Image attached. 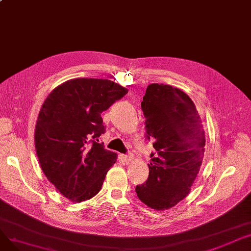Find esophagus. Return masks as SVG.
Listing matches in <instances>:
<instances>
[{
  "instance_id": "1",
  "label": "esophagus",
  "mask_w": 251,
  "mask_h": 251,
  "mask_svg": "<svg viewBox=\"0 0 251 251\" xmlns=\"http://www.w3.org/2000/svg\"><path fill=\"white\" fill-rule=\"evenodd\" d=\"M123 159H124V161L126 163H129V162H131V161L133 160V154H131V153L125 154V155H123Z\"/></svg>"
}]
</instances>
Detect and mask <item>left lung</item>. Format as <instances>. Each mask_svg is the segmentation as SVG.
<instances>
[{"mask_svg":"<svg viewBox=\"0 0 251 251\" xmlns=\"http://www.w3.org/2000/svg\"><path fill=\"white\" fill-rule=\"evenodd\" d=\"M146 137L153 138L150 175L137 185L138 199L164 210L185 199L203 160L205 135L191 99L179 88L152 83L141 101Z\"/></svg>","mask_w":251,"mask_h":251,"instance_id":"8db88e82","label":"left lung"}]
</instances>
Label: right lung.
Here are the masks:
<instances>
[{
	"label": "right lung",
	"instance_id": "1",
	"mask_svg": "<svg viewBox=\"0 0 251 251\" xmlns=\"http://www.w3.org/2000/svg\"><path fill=\"white\" fill-rule=\"evenodd\" d=\"M128 89L108 79L76 78L46 99L34 130L38 162L48 180L73 202L98 194L117 153L99 137L104 133L100 114Z\"/></svg>",
	"mask_w": 251,
	"mask_h": 251
}]
</instances>
